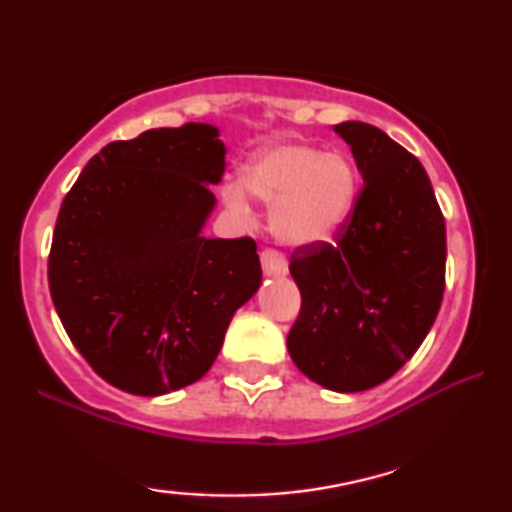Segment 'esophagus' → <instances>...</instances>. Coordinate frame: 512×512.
<instances>
[{
  "instance_id": "esophagus-1",
  "label": "esophagus",
  "mask_w": 512,
  "mask_h": 512,
  "mask_svg": "<svg viewBox=\"0 0 512 512\" xmlns=\"http://www.w3.org/2000/svg\"><path fill=\"white\" fill-rule=\"evenodd\" d=\"M261 263H263V270L265 275H286V258L282 251L277 249H263L261 251Z\"/></svg>"
}]
</instances>
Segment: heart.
<instances>
[{
	"label": "heart",
	"instance_id": "obj_1",
	"mask_svg": "<svg viewBox=\"0 0 512 512\" xmlns=\"http://www.w3.org/2000/svg\"><path fill=\"white\" fill-rule=\"evenodd\" d=\"M249 193L272 202L270 228L279 242L310 247L331 240L356 205V170L345 153L307 144H282L244 165L242 184H228L223 198L237 212Z\"/></svg>",
	"mask_w": 512,
	"mask_h": 512
}]
</instances>
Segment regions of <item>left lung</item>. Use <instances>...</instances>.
I'll list each match as a JSON object with an SVG mask.
<instances>
[{
  "instance_id": "8db88e82",
  "label": "left lung",
  "mask_w": 512,
  "mask_h": 512,
  "mask_svg": "<svg viewBox=\"0 0 512 512\" xmlns=\"http://www.w3.org/2000/svg\"><path fill=\"white\" fill-rule=\"evenodd\" d=\"M363 186L335 244L293 251L300 314L286 347L331 391L373 389L410 361L445 291V219L422 163L368 123L333 125Z\"/></svg>"
}]
</instances>
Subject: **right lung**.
<instances>
[{"label": "right lung", "instance_id": "right-lung-1", "mask_svg": "<svg viewBox=\"0 0 512 512\" xmlns=\"http://www.w3.org/2000/svg\"><path fill=\"white\" fill-rule=\"evenodd\" d=\"M226 146L207 123L146 130L88 160L62 200L48 286L69 340L137 396L198 382L230 319L261 286L251 237L212 240Z\"/></svg>", "mask_w": 512, "mask_h": 512}]
</instances>
